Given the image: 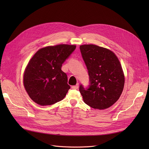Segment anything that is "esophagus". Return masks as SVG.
<instances>
[{
	"label": "esophagus",
	"mask_w": 149,
	"mask_h": 149,
	"mask_svg": "<svg viewBox=\"0 0 149 149\" xmlns=\"http://www.w3.org/2000/svg\"><path fill=\"white\" fill-rule=\"evenodd\" d=\"M71 88L73 89H77L78 88H79V83H77L75 86H72L71 87Z\"/></svg>",
	"instance_id": "34e87169"
}]
</instances>
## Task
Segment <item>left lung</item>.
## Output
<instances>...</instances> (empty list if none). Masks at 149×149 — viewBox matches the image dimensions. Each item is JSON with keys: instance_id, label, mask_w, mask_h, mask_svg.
<instances>
[{"instance_id": "left-lung-1", "label": "left lung", "mask_w": 149, "mask_h": 149, "mask_svg": "<svg viewBox=\"0 0 149 149\" xmlns=\"http://www.w3.org/2000/svg\"><path fill=\"white\" fill-rule=\"evenodd\" d=\"M80 49L89 77L88 86L79 87L84 102L100 110L111 107L119 99L124 85L119 60L111 51L95 45H81Z\"/></svg>"}]
</instances>
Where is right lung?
Here are the masks:
<instances>
[{"mask_svg":"<svg viewBox=\"0 0 149 149\" xmlns=\"http://www.w3.org/2000/svg\"><path fill=\"white\" fill-rule=\"evenodd\" d=\"M76 48L75 45H58L39 49L28 63L23 84L29 97L41 106L62 100L70 88L62 64Z\"/></svg>","mask_w":149,"mask_h":149,"instance_id":"add662e5","label":"right lung"}]
</instances>
